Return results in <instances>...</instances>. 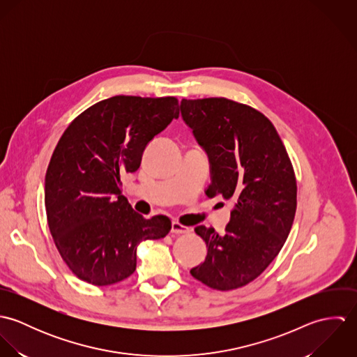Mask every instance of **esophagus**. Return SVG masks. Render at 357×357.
<instances>
[{
    "instance_id": "obj_1",
    "label": "esophagus",
    "mask_w": 357,
    "mask_h": 357,
    "mask_svg": "<svg viewBox=\"0 0 357 357\" xmlns=\"http://www.w3.org/2000/svg\"><path fill=\"white\" fill-rule=\"evenodd\" d=\"M190 232V228L188 227H184L181 225L180 222L177 221H173L172 222V234L174 235H181V234H188Z\"/></svg>"
}]
</instances>
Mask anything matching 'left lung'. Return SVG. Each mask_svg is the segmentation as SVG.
<instances>
[{
  "label": "left lung",
  "mask_w": 357,
  "mask_h": 357,
  "mask_svg": "<svg viewBox=\"0 0 357 357\" xmlns=\"http://www.w3.org/2000/svg\"><path fill=\"white\" fill-rule=\"evenodd\" d=\"M210 165L206 195L235 207L225 232L195 228L206 243L191 275L215 290H234L258 278L282 250L297 208V184L287 151L272 122L255 108L224 98L180 102Z\"/></svg>",
  "instance_id": "obj_1"
}]
</instances>
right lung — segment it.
Masks as SVG:
<instances>
[{"mask_svg": "<svg viewBox=\"0 0 357 357\" xmlns=\"http://www.w3.org/2000/svg\"><path fill=\"white\" fill-rule=\"evenodd\" d=\"M178 118L176 98L114 96L75 118L45 176V210L54 245L75 276L109 286L136 269L137 246L165 238L166 215L144 218L122 195L156 135Z\"/></svg>", "mask_w": 357, "mask_h": 357, "instance_id": "right-lung-1", "label": "right lung"}]
</instances>
